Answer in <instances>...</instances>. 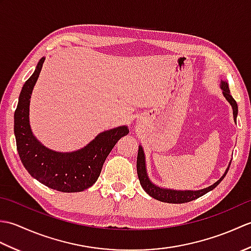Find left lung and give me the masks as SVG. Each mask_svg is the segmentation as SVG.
<instances>
[{
    "instance_id": "1",
    "label": "left lung",
    "mask_w": 251,
    "mask_h": 251,
    "mask_svg": "<svg viewBox=\"0 0 251 251\" xmlns=\"http://www.w3.org/2000/svg\"><path fill=\"white\" fill-rule=\"evenodd\" d=\"M220 87L222 89L223 96H225L226 99L227 100V102L230 103L232 106L234 122H236V117H237V113H238V106H237L236 101L234 100L232 95L230 94V89H228L227 82L222 81L221 79ZM230 165H231V162H230V164H228V166L226 169V172H225V174H223L222 177L212 185L208 186V188L197 190V191H190V190H186V191L181 190L180 191V190H172V189H167V188H162V186L154 184L150 180V178H149L148 172H147L145 152H143L142 147L139 146V150H138V156H137V174H138V178H139L142 189L145 190L149 195L152 196L153 199L164 201V202H170V204H182V202H188V201L199 199V197L205 195L209 191L214 190L216 186L219 184L223 179H225V177L228 172V168H230Z\"/></svg>"
}]
</instances>
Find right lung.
<instances>
[{"label":"right lung","instance_id":"right-lung-1","mask_svg":"<svg viewBox=\"0 0 251 251\" xmlns=\"http://www.w3.org/2000/svg\"><path fill=\"white\" fill-rule=\"evenodd\" d=\"M45 58H41L33 74L26 79L19 95L14 115L17 150L25 168L41 183L65 193L90 188L100 176L105 158L128 127L120 126L100 132L88 145L72 152H57L36 139L29 121L30 98Z\"/></svg>","mask_w":251,"mask_h":251}]
</instances>
